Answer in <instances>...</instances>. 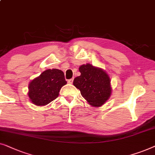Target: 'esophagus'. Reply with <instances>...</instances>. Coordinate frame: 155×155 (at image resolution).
<instances>
[{"label": "esophagus", "mask_w": 155, "mask_h": 155, "mask_svg": "<svg viewBox=\"0 0 155 155\" xmlns=\"http://www.w3.org/2000/svg\"><path fill=\"white\" fill-rule=\"evenodd\" d=\"M73 81H74V78H71V79H69L68 81H67V82H68L69 84H72Z\"/></svg>", "instance_id": "34e87169"}]
</instances>
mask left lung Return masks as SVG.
<instances>
[{
    "mask_svg": "<svg viewBox=\"0 0 155 155\" xmlns=\"http://www.w3.org/2000/svg\"><path fill=\"white\" fill-rule=\"evenodd\" d=\"M81 75L74 79L73 84L91 105L99 107L110 97L112 88L110 79L105 71L90 64L79 67Z\"/></svg>",
    "mask_w": 155,
    "mask_h": 155,
    "instance_id": "1",
    "label": "left lung"
}]
</instances>
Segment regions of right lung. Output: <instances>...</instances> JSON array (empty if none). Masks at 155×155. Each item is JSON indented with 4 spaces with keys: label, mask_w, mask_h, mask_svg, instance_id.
Returning <instances> with one entry per match:
<instances>
[{
    "label": "right lung",
    "mask_w": 155,
    "mask_h": 155,
    "mask_svg": "<svg viewBox=\"0 0 155 155\" xmlns=\"http://www.w3.org/2000/svg\"><path fill=\"white\" fill-rule=\"evenodd\" d=\"M66 84L62 71L57 69H47L31 81L28 95L36 105H45L58 97L61 88Z\"/></svg>",
    "instance_id": "1"
}]
</instances>
